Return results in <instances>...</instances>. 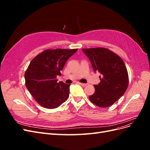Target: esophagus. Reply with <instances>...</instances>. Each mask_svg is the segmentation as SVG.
<instances>
[{
  "label": "esophagus",
  "mask_w": 150,
  "mask_h": 150,
  "mask_svg": "<svg viewBox=\"0 0 150 150\" xmlns=\"http://www.w3.org/2000/svg\"><path fill=\"white\" fill-rule=\"evenodd\" d=\"M79 84H80L81 86H83V87H84V86H86V85H87V84H85V83H78Z\"/></svg>",
  "instance_id": "1"
}]
</instances>
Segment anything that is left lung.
<instances>
[{"instance_id":"obj_1","label":"left lung","mask_w":150,"mask_h":150,"mask_svg":"<svg viewBox=\"0 0 150 150\" xmlns=\"http://www.w3.org/2000/svg\"><path fill=\"white\" fill-rule=\"evenodd\" d=\"M88 57L94 71L101 74L100 83L94 85V93L89 100L96 106L107 108L124 94L129 83L125 62L116 54L104 47L82 49Z\"/></svg>"}]
</instances>
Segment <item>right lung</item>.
Segmentation results:
<instances>
[{
	"label": "right lung",
	"instance_id": "add662e5",
	"mask_svg": "<svg viewBox=\"0 0 150 150\" xmlns=\"http://www.w3.org/2000/svg\"><path fill=\"white\" fill-rule=\"evenodd\" d=\"M78 49H46L30 62L24 77L26 88L39 104L47 109L61 106L69 97L70 84L57 82V76Z\"/></svg>",
	"mask_w": 150,
	"mask_h": 150
}]
</instances>
